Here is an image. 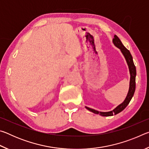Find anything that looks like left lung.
<instances>
[{
	"label": "left lung",
	"instance_id": "8db88e82",
	"mask_svg": "<svg viewBox=\"0 0 149 149\" xmlns=\"http://www.w3.org/2000/svg\"><path fill=\"white\" fill-rule=\"evenodd\" d=\"M112 42L116 47H118V49H120L121 52L123 54V56H124L125 59L127 62L128 68H129L130 74V87L129 91H128L127 95L126 96L125 99L122 104L118 105V107L114 108V110L110 112H99V111L96 110L93 108H91L89 107H85L88 110L91 111L95 114H99L102 116H112L113 115H116L122 112L123 110H124L125 107H127L129 104L130 100H132L133 95H134L135 91V77H136V68L134 65V63L133 61V57L131 54L130 52L126 48L123 46L122 41L120 39L118 38L116 35H114V38L113 39Z\"/></svg>",
	"mask_w": 149,
	"mask_h": 149
}]
</instances>
